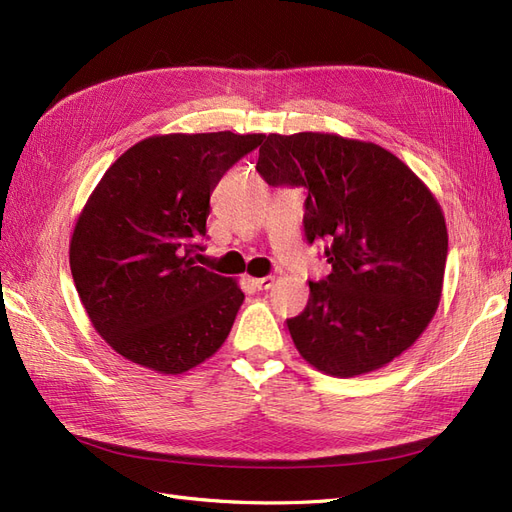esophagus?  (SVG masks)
<instances>
[{
  "instance_id": "1",
  "label": "esophagus",
  "mask_w": 512,
  "mask_h": 512,
  "mask_svg": "<svg viewBox=\"0 0 512 512\" xmlns=\"http://www.w3.org/2000/svg\"><path fill=\"white\" fill-rule=\"evenodd\" d=\"M252 284H254L258 290H269V288L275 284V277H273V275L256 277V280H252Z\"/></svg>"
}]
</instances>
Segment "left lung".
I'll return each instance as SVG.
<instances>
[{"label":"left lung","mask_w":512,"mask_h":512,"mask_svg":"<svg viewBox=\"0 0 512 512\" xmlns=\"http://www.w3.org/2000/svg\"><path fill=\"white\" fill-rule=\"evenodd\" d=\"M256 170L305 188V237L327 241L333 271L286 320L303 359L354 378L404 354L442 297L448 232L436 196L391 151L329 132L265 136Z\"/></svg>","instance_id":"left-lung-1"}]
</instances>
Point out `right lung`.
<instances>
[{"mask_svg": "<svg viewBox=\"0 0 512 512\" xmlns=\"http://www.w3.org/2000/svg\"><path fill=\"white\" fill-rule=\"evenodd\" d=\"M265 134H156L108 166L74 224L70 271L85 312L123 359L183 374L222 348L245 299L196 265L209 198Z\"/></svg>", "mask_w": 512, "mask_h": 512, "instance_id": "add662e5", "label": "right lung"}]
</instances>
